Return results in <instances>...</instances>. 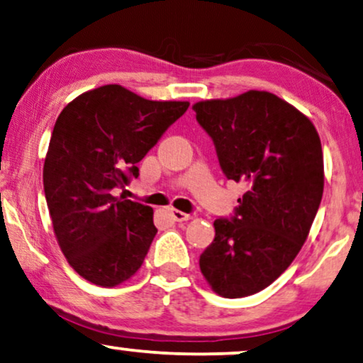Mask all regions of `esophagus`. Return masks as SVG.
<instances>
[{
    "instance_id": "1",
    "label": "esophagus",
    "mask_w": 363,
    "mask_h": 363,
    "mask_svg": "<svg viewBox=\"0 0 363 363\" xmlns=\"http://www.w3.org/2000/svg\"><path fill=\"white\" fill-rule=\"evenodd\" d=\"M171 217L176 222H184L191 219V214H186V212H181L177 209H171Z\"/></svg>"
}]
</instances>
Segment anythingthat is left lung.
<instances>
[{"instance_id":"obj_1","label":"left lung","mask_w":363,"mask_h":363,"mask_svg":"<svg viewBox=\"0 0 363 363\" xmlns=\"http://www.w3.org/2000/svg\"><path fill=\"white\" fill-rule=\"evenodd\" d=\"M219 166L245 186L199 257L201 272L227 298L269 287L296 259L323 192V156L313 124L267 91L194 104Z\"/></svg>"}]
</instances>
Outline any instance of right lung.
I'll return each instance as SVG.
<instances>
[{"mask_svg":"<svg viewBox=\"0 0 363 363\" xmlns=\"http://www.w3.org/2000/svg\"><path fill=\"white\" fill-rule=\"evenodd\" d=\"M187 108L108 84L57 116L43 169L48 209L67 262L96 286H118L143 265L157 232L152 209L113 191L138 179V162Z\"/></svg>","mask_w":363,"mask_h":363,"instance_id":"add662e5","label":"right lung"}]
</instances>
